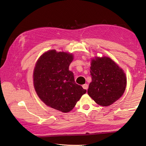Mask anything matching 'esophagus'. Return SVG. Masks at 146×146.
I'll return each instance as SVG.
<instances>
[{"label":"esophagus","mask_w":146,"mask_h":146,"mask_svg":"<svg viewBox=\"0 0 146 146\" xmlns=\"http://www.w3.org/2000/svg\"><path fill=\"white\" fill-rule=\"evenodd\" d=\"M82 87H83V89L87 90L88 88V84H84V85H82Z\"/></svg>","instance_id":"34e87169"}]
</instances>
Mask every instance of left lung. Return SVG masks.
Returning a JSON list of instances; mask_svg holds the SVG:
<instances>
[{
    "label": "left lung",
    "mask_w": 146,
    "mask_h": 146,
    "mask_svg": "<svg viewBox=\"0 0 146 146\" xmlns=\"http://www.w3.org/2000/svg\"><path fill=\"white\" fill-rule=\"evenodd\" d=\"M92 82L88 94L99 105H111L123 95L127 85L123 70L109 57L92 59L90 68Z\"/></svg>",
    "instance_id": "obj_1"
}]
</instances>
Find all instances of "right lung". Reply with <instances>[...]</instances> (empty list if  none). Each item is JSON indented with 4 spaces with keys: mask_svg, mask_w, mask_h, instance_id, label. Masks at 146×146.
I'll return each instance as SVG.
<instances>
[{
    "mask_svg": "<svg viewBox=\"0 0 146 146\" xmlns=\"http://www.w3.org/2000/svg\"><path fill=\"white\" fill-rule=\"evenodd\" d=\"M73 55L48 50L39 57L33 71V85L44 103L52 108L68 113L74 108L86 90L76 83L69 66Z\"/></svg>",
    "mask_w": 146,
    "mask_h": 146,
    "instance_id": "1",
    "label": "right lung"
}]
</instances>
